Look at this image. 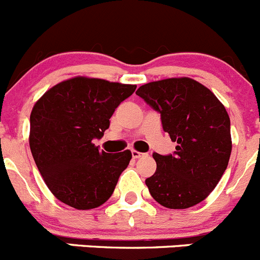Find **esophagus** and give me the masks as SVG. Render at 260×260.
Here are the masks:
<instances>
[{"mask_svg": "<svg viewBox=\"0 0 260 260\" xmlns=\"http://www.w3.org/2000/svg\"><path fill=\"white\" fill-rule=\"evenodd\" d=\"M142 152H138V151H136V150H132V157L133 159H138V157H141L142 156Z\"/></svg>", "mask_w": 260, "mask_h": 260, "instance_id": "esophagus-1", "label": "esophagus"}]
</instances>
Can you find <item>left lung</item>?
I'll return each mask as SVG.
<instances>
[{
    "mask_svg": "<svg viewBox=\"0 0 260 260\" xmlns=\"http://www.w3.org/2000/svg\"><path fill=\"white\" fill-rule=\"evenodd\" d=\"M160 114L173 154L154 152L156 171L146 179L152 198L169 209H186L207 198L229 166L231 122L210 89L190 78L151 82L136 91Z\"/></svg>",
    "mask_w": 260,
    "mask_h": 260,
    "instance_id": "8db88e82",
    "label": "left lung"
}]
</instances>
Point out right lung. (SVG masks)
<instances>
[{"label": "right lung", "instance_id": "obj_1", "mask_svg": "<svg viewBox=\"0 0 260 260\" xmlns=\"http://www.w3.org/2000/svg\"><path fill=\"white\" fill-rule=\"evenodd\" d=\"M133 84L96 78L68 79L48 89L30 114L29 145L41 176L60 201L79 210L103 205L132 154L100 151V140Z\"/></svg>", "mask_w": 260, "mask_h": 260}]
</instances>
